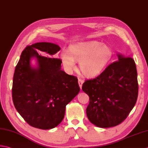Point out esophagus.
<instances>
[{
    "label": "esophagus",
    "instance_id": "obj_1",
    "mask_svg": "<svg viewBox=\"0 0 148 148\" xmlns=\"http://www.w3.org/2000/svg\"><path fill=\"white\" fill-rule=\"evenodd\" d=\"M83 83H84V81L83 79H80V78H78V83H79V87L81 89H82V85Z\"/></svg>",
    "mask_w": 148,
    "mask_h": 148
}]
</instances>
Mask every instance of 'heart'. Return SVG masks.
Returning a JSON list of instances; mask_svg holds the SVG:
<instances>
[{
    "instance_id": "b5f03b06",
    "label": "heart",
    "mask_w": 148,
    "mask_h": 148,
    "mask_svg": "<svg viewBox=\"0 0 148 148\" xmlns=\"http://www.w3.org/2000/svg\"><path fill=\"white\" fill-rule=\"evenodd\" d=\"M113 56L108 45L95 41L79 42L71 45L69 51L63 50L61 59L65 70L71 72L79 62L82 73L87 77H94L102 72Z\"/></svg>"
}]
</instances>
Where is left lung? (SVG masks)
Wrapping results in <instances>:
<instances>
[{
    "mask_svg": "<svg viewBox=\"0 0 148 148\" xmlns=\"http://www.w3.org/2000/svg\"><path fill=\"white\" fill-rule=\"evenodd\" d=\"M99 76L86 80L82 90L88 95L86 115L100 128L118 125L126 119L138 97L136 65L133 58L118 54Z\"/></svg>",
    "mask_w": 148,
    "mask_h": 148,
    "instance_id": "left-lung-1",
    "label": "left lung"
}]
</instances>
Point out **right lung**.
I'll return each instance as SVG.
<instances>
[{
	"label": "right lung",
	"instance_id": "right-lung-1",
	"mask_svg": "<svg viewBox=\"0 0 148 148\" xmlns=\"http://www.w3.org/2000/svg\"><path fill=\"white\" fill-rule=\"evenodd\" d=\"M60 50L56 44L38 42L27 45L15 67L13 80L14 106L23 119L34 128H54L65 116L66 105L80 90L77 78L62 70V61L53 58ZM42 51L47 57L42 56ZM36 57L34 68L30 60Z\"/></svg>",
	"mask_w": 148,
	"mask_h": 148
}]
</instances>
